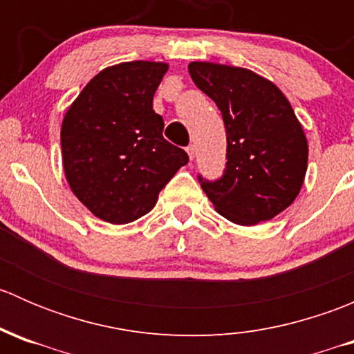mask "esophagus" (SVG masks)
I'll return each instance as SVG.
<instances>
[{"instance_id": "esophagus-1", "label": "esophagus", "mask_w": 354, "mask_h": 354, "mask_svg": "<svg viewBox=\"0 0 354 354\" xmlns=\"http://www.w3.org/2000/svg\"><path fill=\"white\" fill-rule=\"evenodd\" d=\"M187 152H188V157H190V159L194 160L195 156H197V147H195V145H188Z\"/></svg>"}]
</instances>
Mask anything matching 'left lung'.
Listing matches in <instances>:
<instances>
[{
    "instance_id": "8db88e82",
    "label": "left lung",
    "mask_w": 354,
    "mask_h": 354,
    "mask_svg": "<svg viewBox=\"0 0 354 354\" xmlns=\"http://www.w3.org/2000/svg\"><path fill=\"white\" fill-rule=\"evenodd\" d=\"M192 80L217 104L226 127L224 176L198 178L214 209L240 226L288 209L305 181L308 142L281 88L248 68L192 62Z\"/></svg>"
}]
</instances>
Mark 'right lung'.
I'll list each match as a JSON object with an SVG mask.
<instances>
[{"instance_id": "1", "label": "right lung", "mask_w": 354, "mask_h": 354, "mask_svg": "<svg viewBox=\"0 0 354 354\" xmlns=\"http://www.w3.org/2000/svg\"><path fill=\"white\" fill-rule=\"evenodd\" d=\"M169 65L124 62L99 71L68 108L62 157L68 185L95 217L128 224L154 209L159 192L188 162L162 137L152 109Z\"/></svg>"}]
</instances>
